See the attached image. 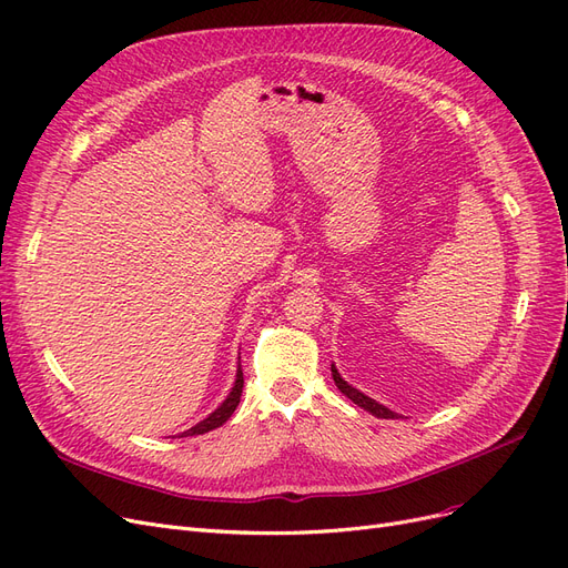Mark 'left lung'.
<instances>
[{"instance_id":"1","label":"left lung","mask_w":568,"mask_h":568,"mask_svg":"<svg viewBox=\"0 0 568 568\" xmlns=\"http://www.w3.org/2000/svg\"><path fill=\"white\" fill-rule=\"evenodd\" d=\"M332 376H334V384H337V388L348 397V400H353L358 407L367 409V412L374 414L376 418H395V416H397L395 412H390V409H386L384 405L372 400V397H367L365 393H361V390H355L353 386H348V384L342 379V376H339V372L334 369V365H332Z\"/></svg>"}]
</instances>
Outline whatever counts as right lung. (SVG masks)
Returning <instances> with one entry per match:
<instances>
[{"label":"right lung","mask_w":568,"mask_h":568,"mask_svg":"<svg viewBox=\"0 0 568 568\" xmlns=\"http://www.w3.org/2000/svg\"><path fill=\"white\" fill-rule=\"evenodd\" d=\"M241 393H243V372H241V367H239V374H236V384H234V388H231V393H229V397L226 400L210 414L207 418H203L201 424H196L194 428H189V430H184L182 435L186 437V435H203V433H207V430H215V428H220L226 418L234 414V409L239 407V403H241Z\"/></svg>","instance_id":"right-lung-1"}]
</instances>
